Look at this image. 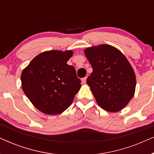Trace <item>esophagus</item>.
<instances>
[{
	"instance_id": "1",
	"label": "esophagus",
	"mask_w": 154,
	"mask_h": 154,
	"mask_svg": "<svg viewBox=\"0 0 154 154\" xmlns=\"http://www.w3.org/2000/svg\"><path fill=\"white\" fill-rule=\"evenodd\" d=\"M86 79H87V78L86 77H85V78H83V79H82V83H83V84H85L86 83Z\"/></svg>"
}]
</instances>
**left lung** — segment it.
Wrapping results in <instances>:
<instances>
[{
  "label": "left lung",
  "mask_w": 154,
  "mask_h": 154,
  "mask_svg": "<svg viewBox=\"0 0 154 154\" xmlns=\"http://www.w3.org/2000/svg\"><path fill=\"white\" fill-rule=\"evenodd\" d=\"M84 52L92 67L86 83L99 106L109 112L125 108L136 86L134 70L125 55L109 45L92 46Z\"/></svg>",
  "instance_id": "obj_1"
}]
</instances>
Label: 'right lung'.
I'll list each match as a JSON object with an SVG mask.
<instances>
[{
	"mask_svg": "<svg viewBox=\"0 0 154 154\" xmlns=\"http://www.w3.org/2000/svg\"><path fill=\"white\" fill-rule=\"evenodd\" d=\"M72 55L71 50L43 52L22 71L23 91L41 112L48 115L62 113L79 91L81 81L74 67L66 64Z\"/></svg>",
	"mask_w": 154,
	"mask_h": 154,
	"instance_id": "obj_1",
	"label": "right lung"
}]
</instances>
